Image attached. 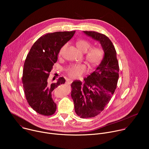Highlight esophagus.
I'll return each instance as SVG.
<instances>
[{
	"mask_svg": "<svg viewBox=\"0 0 149 149\" xmlns=\"http://www.w3.org/2000/svg\"><path fill=\"white\" fill-rule=\"evenodd\" d=\"M72 79H67V81H66V83H67V84H71L72 83Z\"/></svg>",
	"mask_w": 149,
	"mask_h": 149,
	"instance_id": "esophagus-1",
	"label": "esophagus"
}]
</instances>
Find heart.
<instances>
[{
  "mask_svg": "<svg viewBox=\"0 0 149 149\" xmlns=\"http://www.w3.org/2000/svg\"><path fill=\"white\" fill-rule=\"evenodd\" d=\"M76 46L81 52H86L91 47V44L90 42L86 40L79 39L76 42ZM66 47L67 44L63 45L61 47L59 52V55H61L62 54ZM102 57L103 51L99 47H94L91 48L86 52V59L91 67H95L97 66L101 62ZM86 71V65L83 64V63H79V64L72 65L68 70L67 72L69 77L74 78L81 75Z\"/></svg>",
  "mask_w": 149,
  "mask_h": 149,
  "instance_id": "b5f03b06",
  "label": "heart"
}]
</instances>
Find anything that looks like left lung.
Wrapping results in <instances>:
<instances>
[{"instance_id": "8db88e82", "label": "left lung", "mask_w": 149, "mask_h": 149, "mask_svg": "<svg viewBox=\"0 0 149 149\" xmlns=\"http://www.w3.org/2000/svg\"><path fill=\"white\" fill-rule=\"evenodd\" d=\"M86 35L99 42L104 56L95 70L84 79L72 84L71 97L74 109L81 118L94 117L100 114L111 100L119 77L117 53L110 39L94 31H83Z\"/></svg>"}]
</instances>
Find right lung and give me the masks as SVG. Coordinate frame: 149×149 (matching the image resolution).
Wrapping results in <instances>:
<instances>
[{
    "mask_svg": "<svg viewBox=\"0 0 149 149\" xmlns=\"http://www.w3.org/2000/svg\"><path fill=\"white\" fill-rule=\"evenodd\" d=\"M75 33V31L56 32L42 36L33 44L26 56L22 76L24 93L29 105L41 115L51 116L56 111L52 94L65 79L60 77L56 82L49 84L48 78L60 49Z\"/></svg>",
    "mask_w": 149,
    "mask_h": 149,
    "instance_id": "add662e5",
    "label": "right lung"
}]
</instances>
